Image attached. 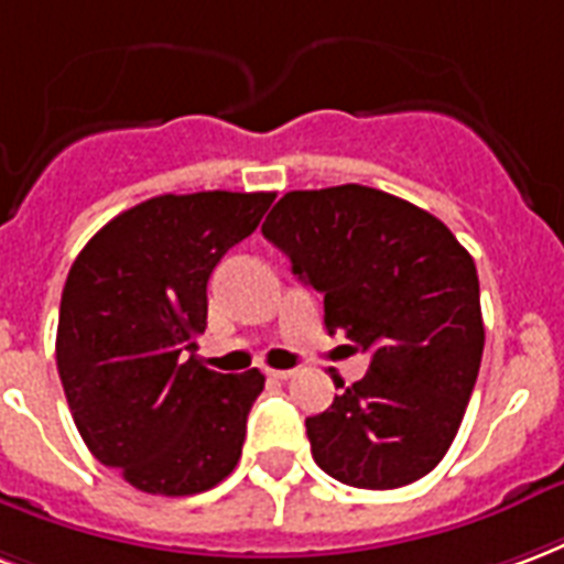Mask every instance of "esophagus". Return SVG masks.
<instances>
[{
	"label": "esophagus",
	"mask_w": 564,
	"mask_h": 564,
	"mask_svg": "<svg viewBox=\"0 0 564 564\" xmlns=\"http://www.w3.org/2000/svg\"><path fill=\"white\" fill-rule=\"evenodd\" d=\"M271 379H278V382H286V379L295 377V370H269Z\"/></svg>",
	"instance_id": "esophagus-1"
}]
</instances>
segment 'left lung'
Returning <instances> with one entry per match:
<instances>
[{
	"label": "left lung",
	"mask_w": 564,
	"mask_h": 564,
	"mask_svg": "<svg viewBox=\"0 0 564 564\" xmlns=\"http://www.w3.org/2000/svg\"><path fill=\"white\" fill-rule=\"evenodd\" d=\"M262 236L323 295L328 335L370 356L365 377L340 379L335 403L304 421L316 466L361 490L424 478L452 448L481 367L469 250L431 212L365 185L290 191Z\"/></svg>",
	"instance_id": "obj_1"
}]
</instances>
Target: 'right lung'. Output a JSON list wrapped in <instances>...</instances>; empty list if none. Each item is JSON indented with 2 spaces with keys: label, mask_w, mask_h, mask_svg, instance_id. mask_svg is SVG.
<instances>
[{
  "label": "right lung",
  "mask_w": 564,
  "mask_h": 564,
  "mask_svg": "<svg viewBox=\"0 0 564 564\" xmlns=\"http://www.w3.org/2000/svg\"><path fill=\"white\" fill-rule=\"evenodd\" d=\"M274 194H164L89 239L62 290L56 367L89 452L152 496H194L241 457L265 377L197 358L208 278Z\"/></svg>",
  "instance_id": "add662e5"
}]
</instances>
